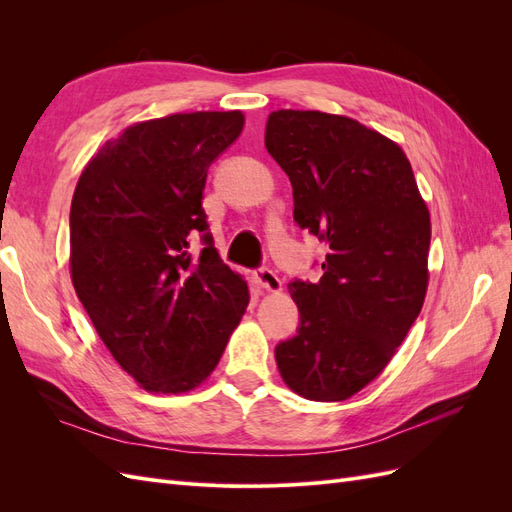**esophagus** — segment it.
Here are the masks:
<instances>
[{
	"label": "esophagus",
	"instance_id": "1",
	"mask_svg": "<svg viewBox=\"0 0 512 512\" xmlns=\"http://www.w3.org/2000/svg\"><path fill=\"white\" fill-rule=\"evenodd\" d=\"M256 282H258L260 288H265L267 292H280L282 290V280L271 269H258L256 271Z\"/></svg>",
	"mask_w": 512,
	"mask_h": 512
}]
</instances>
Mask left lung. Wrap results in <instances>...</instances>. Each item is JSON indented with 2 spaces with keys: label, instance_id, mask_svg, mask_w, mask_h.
<instances>
[{
  "label": "left lung",
  "instance_id": "8db88e82",
  "mask_svg": "<svg viewBox=\"0 0 512 512\" xmlns=\"http://www.w3.org/2000/svg\"><path fill=\"white\" fill-rule=\"evenodd\" d=\"M265 145L292 183L294 222L327 243L316 284H288L301 324L275 348L288 389L344 401L404 342L429 284L431 220L410 160L356 119L273 111Z\"/></svg>",
  "mask_w": 512,
  "mask_h": 512
}]
</instances>
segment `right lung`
Instances as JSON below:
<instances>
[{
  "label": "right lung",
  "mask_w": 512,
  "mask_h": 512,
  "mask_svg": "<svg viewBox=\"0 0 512 512\" xmlns=\"http://www.w3.org/2000/svg\"><path fill=\"white\" fill-rule=\"evenodd\" d=\"M241 111L138 121L87 162L70 207V277L121 369L149 393L203 384L250 303L207 232V170L237 141ZM196 231L208 245L194 263Z\"/></svg>",
  "instance_id": "1"
}]
</instances>
